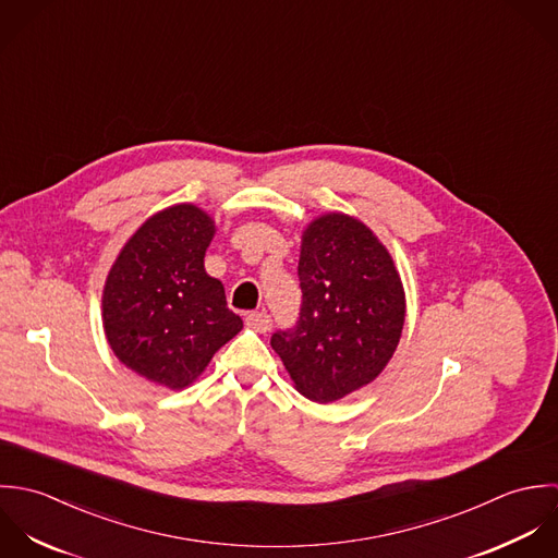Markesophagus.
Here are the masks:
<instances>
[{"label":"esophagus","instance_id":"obj_1","mask_svg":"<svg viewBox=\"0 0 558 558\" xmlns=\"http://www.w3.org/2000/svg\"><path fill=\"white\" fill-rule=\"evenodd\" d=\"M245 324H247L250 328H254L256 332H267L274 322H271V315H269V313L260 311V313H250V315L245 317Z\"/></svg>","mask_w":558,"mask_h":558}]
</instances>
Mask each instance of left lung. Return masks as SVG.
<instances>
[{
    "label": "left lung",
    "instance_id": "left-lung-1",
    "mask_svg": "<svg viewBox=\"0 0 558 558\" xmlns=\"http://www.w3.org/2000/svg\"><path fill=\"white\" fill-rule=\"evenodd\" d=\"M302 306L271 347L298 390L330 403L373 381L392 357L405 295L388 250L357 220L330 214L311 223L298 265Z\"/></svg>",
    "mask_w": 558,
    "mask_h": 558
}]
</instances>
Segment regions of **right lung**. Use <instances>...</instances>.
<instances>
[{
    "label": "right lung",
    "instance_id": "obj_1",
    "mask_svg": "<svg viewBox=\"0 0 558 558\" xmlns=\"http://www.w3.org/2000/svg\"><path fill=\"white\" fill-rule=\"evenodd\" d=\"M214 232L194 205L170 207L140 226L108 276V342L124 366L155 384L185 388L243 328L222 282L205 271Z\"/></svg>",
    "mask_w": 558,
    "mask_h": 558
}]
</instances>
